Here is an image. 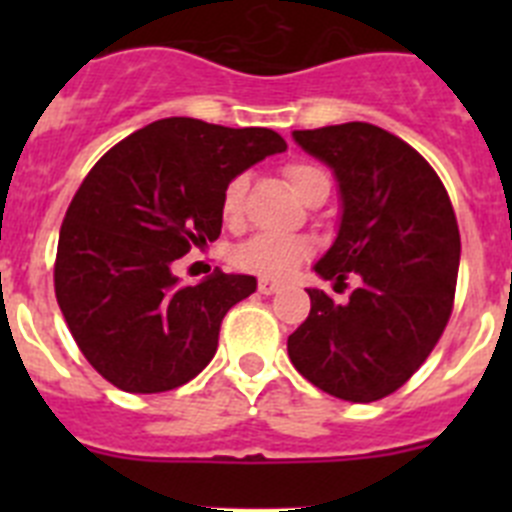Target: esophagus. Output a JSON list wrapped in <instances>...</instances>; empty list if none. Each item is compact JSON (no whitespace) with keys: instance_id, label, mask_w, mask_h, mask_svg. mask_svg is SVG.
Here are the masks:
<instances>
[{"instance_id":"obj_1","label":"esophagus","mask_w":512,"mask_h":512,"mask_svg":"<svg viewBox=\"0 0 512 512\" xmlns=\"http://www.w3.org/2000/svg\"><path fill=\"white\" fill-rule=\"evenodd\" d=\"M279 289H282V284L274 282V279H259L261 295H274V292H279Z\"/></svg>"}]
</instances>
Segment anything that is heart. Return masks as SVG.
<instances>
[{
  "instance_id": "heart-1",
  "label": "heart",
  "mask_w": 512,
  "mask_h": 512,
  "mask_svg": "<svg viewBox=\"0 0 512 512\" xmlns=\"http://www.w3.org/2000/svg\"><path fill=\"white\" fill-rule=\"evenodd\" d=\"M284 179L292 192L305 200L307 192L318 182L328 179L320 166L310 161H289L284 164ZM243 200H246V176H233L220 197V215L225 225H238L243 220ZM312 253V243L307 238H292V235L259 233L243 241L233 251V266L246 274H259L266 279H287L302 261Z\"/></svg>"
}]
</instances>
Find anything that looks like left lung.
Masks as SVG:
<instances>
[{"mask_svg": "<svg viewBox=\"0 0 512 512\" xmlns=\"http://www.w3.org/2000/svg\"><path fill=\"white\" fill-rule=\"evenodd\" d=\"M295 140L336 171L343 200L315 271L336 287L356 274L359 287L346 305L307 289L289 359L328 395L382 400L431 356L454 310L461 238L449 192L413 146L369 122L295 130Z\"/></svg>", "mask_w": 512, "mask_h": 512, "instance_id": "1", "label": "left lung"}]
</instances>
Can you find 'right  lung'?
Returning a JSON list of instances; mask_svg holds the SVG:
<instances>
[{
    "mask_svg": "<svg viewBox=\"0 0 512 512\" xmlns=\"http://www.w3.org/2000/svg\"><path fill=\"white\" fill-rule=\"evenodd\" d=\"M284 148L269 128L166 117L84 176L63 217L53 287L79 351L117 390L169 392L210 364L225 312L256 279L215 271L179 287L171 269L220 238L225 184Z\"/></svg>",
    "mask_w": 512,
    "mask_h": 512,
    "instance_id": "1",
    "label": "right lung"
}]
</instances>
